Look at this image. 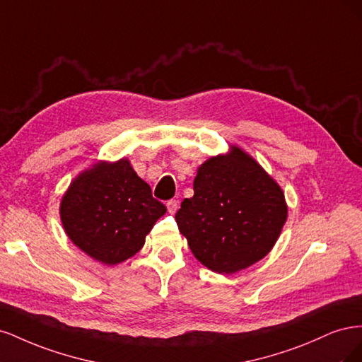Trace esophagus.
<instances>
[{
    "instance_id": "obj_1",
    "label": "esophagus",
    "mask_w": 362,
    "mask_h": 362,
    "mask_svg": "<svg viewBox=\"0 0 362 362\" xmlns=\"http://www.w3.org/2000/svg\"><path fill=\"white\" fill-rule=\"evenodd\" d=\"M178 205H180V202H178V201H175V199H170V201H168V204H166L169 213H172V214L177 213V210H178Z\"/></svg>"
}]
</instances>
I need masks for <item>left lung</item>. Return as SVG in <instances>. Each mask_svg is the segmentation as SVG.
<instances>
[{
    "mask_svg": "<svg viewBox=\"0 0 362 362\" xmlns=\"http://www.w3.org/2000/svg\"><path fill=\"white\" fill-rule=\"evenodd\" d=\"M193 190L175 221L205 267L234 273L269 254L287 221V205L254 158L235 146L211 157L199 166Z\"/></svg>",
    "mask_w": 362,
    "mask_h": 362,
    "instance_id": "left-lung-1",
    "label": "left lung"
}]
</instances>
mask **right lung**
Masks as SVG:
<instances>
[{
  "mask_svg": "<svg viewBox=\"0 0 362 362\" xmlns=\"http://www.w3.org/2000/svg\"><path fill=\"white\" fill-rule=\"evenodd\" d=\"M166 213L129 161L98 163L69 185L60 204L64 231L96 261L113 266L136 255Z\"/></svg>",
  "mask_w": 362,
  "mask_h": 362,
  "instance_id": "1",
  "label": "right lung"
}]
</instances>
